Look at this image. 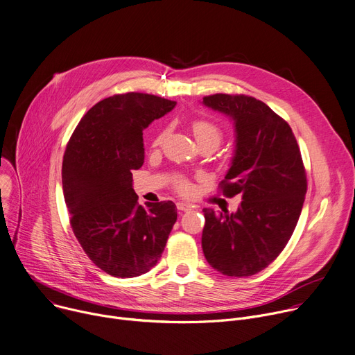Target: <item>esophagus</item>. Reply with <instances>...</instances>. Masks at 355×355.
I'll return each instance as SVG.
<instances>
[{
  "mask_svg": "<svg viewBox=\"0 0 355 355\" xmlns=\"http://www.w3.org/2000/svg\"><path fill=\"white\" fill-rule=\"evenodd\" d=\"M176 207H178V210H179V211H189V210H191V209H193V206H191V205L184 203V202H178V203H176Z\"/></svg>",
  "mask_w": 355,
  "mask_h": 355,
  "instance_id": "34e87169",
  "label": "esophagus"
}]
</instances>
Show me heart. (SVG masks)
I'll return each instance as SVG.
<instances>
[{"instance_id":"obj_1","label":"heart","mask_w":355,"mask_h":355,"mask_svg":"<svg viewBox=\"0 0 355 355\" xmlns=\"http://www.w3.org/2000/svg\"><path fill=\"white\" fill-rule=\"evenodd\" d=\"M191 130H193L194 138H196V141H198V144L209 142V144H211L214 148H217V146L220 145L221 139H223V131H221V128H220L217 124H214V123H211V121H207V120H198V121H194L193 125H191ZM165 135H166V132L164 131L162 134H159V137L156 138L155 142H156V144L162 142L164 138H165ZM179 189L186 193V191L190 190V186H189L187 182L180 180V182H179Z\"/></svg>"}]
</instances>
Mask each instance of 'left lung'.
<instances>
[{
  "instance_id": "left-lung-1",
  "label": "left lung",
  "mask_w": 355,
  "mask_h": 355,
  "mask_svg": "<svg viewBox=\"0 0 355 355\" xmlns=\"http://www.w3.org/2000/svg\"><path fill=\"white\" fill-rule=\"evenodd\" d=\"M203 104L232 121L235 149L221 187L243 202L235 213L203 209L202 248L220 273L251 277L282 252L300 217L307 190L300 149L289 124L254 97L214 94Z\"/></svg>"
}]
</instances>
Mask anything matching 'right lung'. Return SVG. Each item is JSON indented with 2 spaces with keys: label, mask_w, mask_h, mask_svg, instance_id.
<instances>
[{
  "label": "right lung",
  "mask_w": 355,
  "mask_h": 355,
  "mask_svg": "<svg viewBox=\"0 0 355 355\" xmlns=\"http://www.w3.org/2000/svg\"><path fill=\"white\" fill-rule=\"evenodd\" d=\"M176 101L144 93L115 94L92 107L63 156L62 183L70 224L89 258L115 278L150 270L178 213L173 202L138 203L132 171L144 165L142 131Z\"/></svg>",
  "instance_id": "right-lung-1"
}]
</instances>
